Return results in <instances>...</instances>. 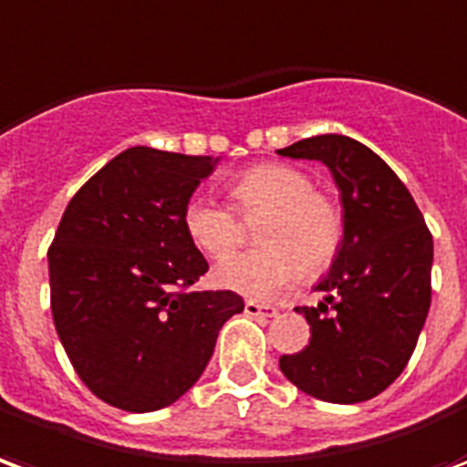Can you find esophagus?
<instances>
[{
    "label": "esophagus",
    "mask_w": 467,
    "mask_h": 467,
    "mask_svg": "<svg viewBox=\"0 0 467 467\" xmlns=\"http://www.w3.org/2000/svg\"><path fill=\"white\" fill-rule=\"evenodd\" d=\"M244 313L251 316V318H275L278 311H275L274 306H264V304H256V301H246L244 306Z\"/></svg>",
    "instance_id": "obj_1"
}]
</instances>
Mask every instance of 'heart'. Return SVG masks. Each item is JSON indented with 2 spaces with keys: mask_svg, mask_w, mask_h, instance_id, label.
<instances>
[{
  "mask_svg": "<svg viewBox=\"0 0 467 467\" xmlns=\"http://www.w3.org/2000/svg\"><path fill=\"white\" fill-rule=\"evenodd\" d=\"M231 201L241 216H264L256 251L226 258L238 244L234 211L206 196H193L183 209V229L199 251L226 258L213 281L246 298L271 301L304 275L333 261L343 238L341 209L328 196L313 192L304 171L285 163H261L241 173L231 186Z\"/></svg>",
  "mask_w": 467,
  "mask_h": 467,
  "instance_id": "obj_1",
  "label": "heart"
}]
</instances>
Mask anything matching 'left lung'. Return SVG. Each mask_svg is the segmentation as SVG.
<instances>
[{
    "mask_svg": "<svg viewBox=\"0 0 467 467\" xmlns=\"http://www.w3.org/2000/svg\"><path fill=\"white\" fill-rule=\"evenodd\" d=\"M278 154L321 161L343 209L341 246L316 284L323 301L296 308L311 326V343L278 366L306 396L363 403L413 356L431 308L433 236L393 169L356 139L311 136Z\"/></svg>",
    "mask_w": 467,
    "mask_h": 467,
    "instance_id": "left-lung-1",
    "label": "left lung"
}]
</instances>
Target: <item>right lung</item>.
Returning a JSON list of instances; mask_svg holds the SVG:
<instances>
[{
    "label": "right lung",
    "mask_w": 467,
    "mask_h": 467,
    "mask_svg": "<svg viewBox=\"0 0 467 467\" xmlns=\"http://www.w3.org/2000/svg\"><path fill=\"white\" fill-rule=\"evenodd\" d=\"M216 156L131 146L99 169L49 248L59 341L91 393L129 413L176 403L201 378L219 331L244 311L234 291H189L209 271L183 209Z\"/></svg>",
    "instance_id": "add662e5"
}]
</instances>
